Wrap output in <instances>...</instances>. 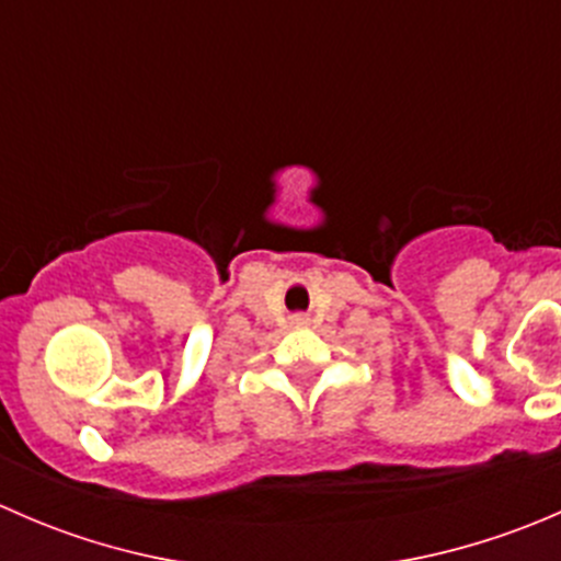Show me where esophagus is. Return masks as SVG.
<instances>
[{"mask_svg":"<svg viewBox=\"0 0 561 561\" xmlns=\"http://www.w3.org/2000/svg\"><path fill=\"white\" fill-rule=\"evenodd\" d=\"M290 322H293V325H296V328H304V325H307V322H309V317H304V314H293V317H290Z\"/></svg>","mask_w":561,"mask_h":561,"instance_id":"34e87169","label":"esophagus"}]
</instances>
